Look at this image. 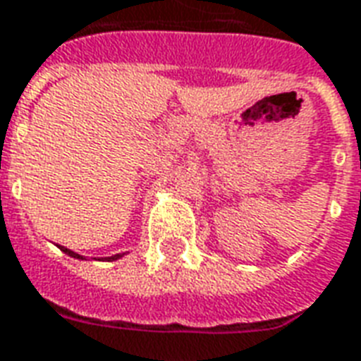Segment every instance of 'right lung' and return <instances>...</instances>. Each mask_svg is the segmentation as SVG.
Listing matches in <instances>:
<instances>
[{"mask_svg": "<svg viewBox=\"0 0 361 361\" xmlns=\"http://www.w3.org/2000/svg\"><path fill=\"white\" fill-rule=\"evenodd\" d=\"M59 250L63 251V253H67L69 257H75V259H85L82 255H79V253H75V251L67 250V247H63V245H59ZM123 257V253H118V255H111V257H106V261H116V259Z\"/></svg>", "mask_w": 361, "mask_h": 361, "instance_id": "add662e5", "label": "right lung"}]
</instances>
